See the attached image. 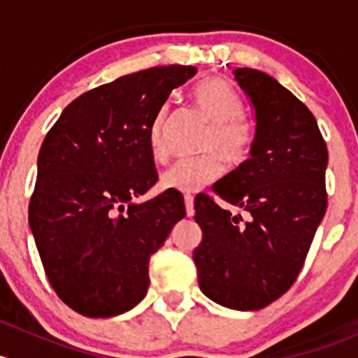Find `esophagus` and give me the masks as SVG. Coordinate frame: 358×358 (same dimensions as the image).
<instances>
[{
  "label": "esophagus",
  "instance_id": "1",
  "mask_svg": "<svg viewBox=\"0 0 358 358\" xmlns=\"http://www.w3.org/2000/svg\"><path fill=\"white\" fill-rule=\"evenodd\" d=\"M183 201H185L187 216H192L194 215V197L192 196H185V197H183Z\"/></svg>",
  "mask_w": 358,
  "mask_h": 358
}]
</instances>
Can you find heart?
<instances>
[{
	"label": "heart",
	"mask_w": 358,
	"mask_h": 358,
	"mask_svg": "<svg viewBox=\"0 0 358 358\" xmlns=\"http://www.w3.org/2000/svg\"><path fill=\"white\" fill-rule=\"evenodd\" d=\"M196 109L211 122L204 142V156L183 159L166 169L161 185L168 190L194 194L215 182L225 171L227 164L241 168L251 159L256 142L252 122L243 114V99L239 92L223 78H206L190 92ZM169 110L162 107L154 115L149 129L150 154L157 162L169 156L168 147Z\"/></svg>",
	"instance_id": "1"
}]
</instances>
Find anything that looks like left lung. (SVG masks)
<instances>
[{
  "label": "left lung",
  "instance_id": "obj_1",
  "mask_svg": "<svg viewBox=\"0 0 358 358\" xmlns=\"http://www.w3.org/2000/svg\"><path fill=\"white\" fill-rule=\"evenodd\" d=\"M256 112L252 156L213 185L216 196L248 213L196 197L202 229L194 249L201 291L234 310H259L279 299L305 265L327 208V147L315 117L277 79L234 71Z\"/></svg>",
  "mask_w": 358,
  "mask_h": 358
}]
</instances>
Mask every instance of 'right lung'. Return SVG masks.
Wrapping results in <instances>:
<instances>
[{
    "label": "right lung",
    "instance_id": "obj_1",
    "mask_svg": "<svg viewBox=\"0 0 358 358\" xmlns=\"http://www.w3.org/2000/svg\"><path fill=\"white\" fill-rule=\"evenodd\" d=\"M192 66L150 67L72 100L43 140L29 227L53 291L93 319L138 305L150 256L185 216L182 194L133 204L157 182L149 129Z\"/></svg>",
    "mask_w": 358,
    "mask_h": 358
}]
</instances>
